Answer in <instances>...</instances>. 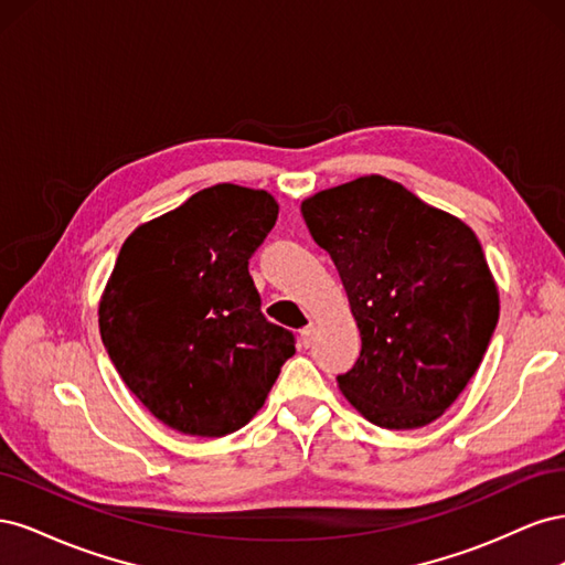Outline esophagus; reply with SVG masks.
Listing matches in <instances>:
<instances>
[{
	"instance_id": "34e87169",
	"label": "esophagus",
	"mask_w": 565,
	"mask_h": 565,
	"mask_svg": "<svg viewBox=\"0 0 565 565\" xmlns=\"http://www.w3.org/2000/svg\"><path fill=\"white\" fill-rule=\"evenodd\" d=\"M313 337H316V328H313V324H309V328H303V330L299 332L301 347H303V349H309V347L313 344Z\"/></svg>"
}]
</instances>
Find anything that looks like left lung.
<instances>
[{"mask_svg": "<svg viewBox=\"0 0 565 565\" xmlns=\"http://www.w3.org/2000/svg\"><path fill=\"white\" fill-rule=\"evenodd\" d=\"M332 256L363 349L337 382L367 422L391 431L436 422L481 365L500 292L476 233L380 174L301 202Z\"/></svg>", "mask_w": 565, "mask_h": 565, "instance_id": "8db88e82", "label": "left lung"}]
</instances>
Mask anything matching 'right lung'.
Segmentation results:
<instances>
[{
    "instance_id": "add662e5",
    "label": "right lung",
    "mask_w": 565,
    "mask_h": 565,
    "mask_svg": "<svg viewBox=\"0 0 565 565\" xmlns=\"http://www.w3.org/2000/svg\"><path fill=\"white\" fill-rule=\"evenodd\" d=\"M266 191L216 183L119 249L98 330L119 377L169 429L233 434L264 407L295 337L264 318L247 270L276 226Z\"/></svg>"
}]
</instances>
